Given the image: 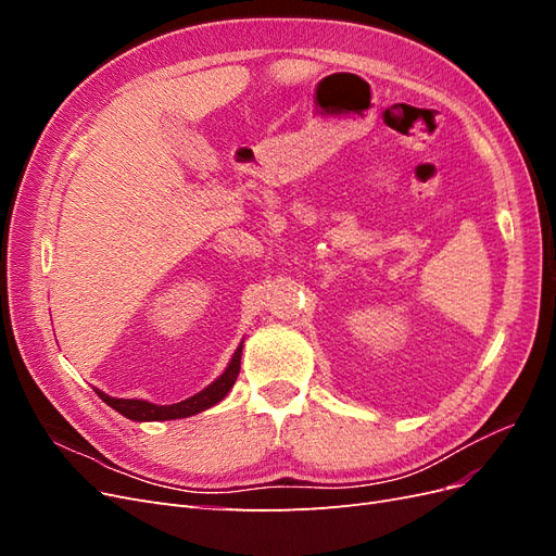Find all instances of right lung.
<instances>
[{"label": "right lung", "instance_id": "right-lung-1", "mask_svg": "<svg viewBox=\"0 0 556 556\" xmlns=\"http://www.w3.org/2000/svg\"><path fill=\"white\" fill-rule=\"evenodd\" d=\"M241 352H243V345H239L237 352H233V357H231L229 366L225 368V374L217 380H213L206 390H201L199 394L185 399V401L172 403V406H157V403H150L143 399H113L99 390H94V392L106 403V406L125 415L127 419H134V422H164V419L190 417V415H197L201 410L215 406L217 401H223L227 396V392L231 390L233 382H237V376L241 371Z\"/></svg>", "mask_w": 556, "mask_h": 556}]
</instances>
